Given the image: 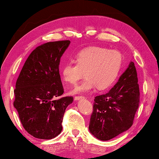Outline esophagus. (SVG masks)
I'll list each match as a JSON object with an SVG mask.
<instances>
[{"label":"esophagus","mask_w":159,"mask_h":159,"mask_svg":"<svg viewBox=\"0 0 159 159\" xmlns=\"http://www.w3.org/2000/svg\"><path fill=\"white\" fill-rule=\"evenodd\" d=\"M84 98L83 96H75V101H79L80 99Z\"/></svg>","instance_id":"34e87169"}]
</instances>
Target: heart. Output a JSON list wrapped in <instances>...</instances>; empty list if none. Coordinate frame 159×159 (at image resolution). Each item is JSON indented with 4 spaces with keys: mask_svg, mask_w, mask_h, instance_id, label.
Listing matches in <instances>:
<instances>
[{
    "mask_svg": "<svg viewBox=\"0 0 159 159\" xmlns=\"http://www.w3.org/2000/svg\"><path fill=\"white\" fill-rule=\"evenodd\" d=\"M75 62L66 63L61 69L63 79L75 84L83 76L86 78L71 90L77 94L88 92L95 87L104 90L111 86L118 77L122 64V56L119 51L92 46L76 54Z\"/></svg>",
    "mask_w": 159,
    "mask_h": 159,
    "instance_id": "b5f03b06",
    "label": "heart"
}]
</instances>
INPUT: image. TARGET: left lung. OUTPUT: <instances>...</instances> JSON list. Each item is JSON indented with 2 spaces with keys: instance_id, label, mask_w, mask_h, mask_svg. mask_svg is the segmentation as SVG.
Wrapping results in <instances>:
<instances>
[{
  "instance_id": "left-lung-1",
  "label": "left lung",
  "mask_w": 159,
  "mask_h": 159,
  "mask_svg": "<svg viewBox=\"0 0 159 159\" xmlns=\"http://www.w3.org/2000/svg\"><path fill=\"white\" fill-rule=\"evenodd\" d=\"M138 82L131 61L109 92L95 97L89 130L97 139L111 140L131 127L140 103Z\"/></svg>"
}]
</instances>
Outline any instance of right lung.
Listing matches in <instances>:
<instances>
[{"mask_svg":"<svg viewBox=\"0 0 159 159\" xmlns=\"http://www.w3.org/2000/svg\"><path fill=\"white\" fill-rule=\"evenodd\" d=\"M69 44V40H61L37 47L16 80L14 106L25 129L36 138L58 135L65 110L74 101L72 96L56 99L64 93L59 64Z\"/></svg>","mask_w":159,"mask_h":159,"instance_id":"right-lung-1","label":"right lung"}]
</instances>
